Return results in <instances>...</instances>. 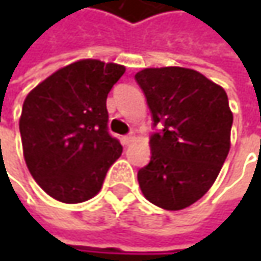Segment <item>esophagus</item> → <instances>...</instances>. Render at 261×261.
Listing matches in <instances>:
<instances>
[{
    "mask_svg": "<svg viewBox=\"0 0 261 261\" xmlns=\"http://www.w3.org/2000/svg\"><path fill=\"white\" fill-rule=\"evenodd\" d=\"M133 140H134V136H133V134H128V136H124V137H122V143H124V145H130Z\"/></svg>",
    "mask_w": 261,
    "mask_h": 261,
    "instance_id": "obj_1",
    "label": "esophagus"
}]
</instances>
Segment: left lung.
<instances>
[{"mask_svg": "<svg viewBox=\"0 0 261 261\" xmlns=\"http://www.w3.org/2000/svg\"><path fill=\"white\" fill-rule=\"evenodd\" d=\"M152 127L151 160L139 169L143 196L165 210H181L212 187L230 151L233 113L225 90L193 69L146 68L134 75Z\"/></svg>", "mask_w": 261, "mask_h": 261, "instance_id": "1", "label": "left lung"}]
</instances>
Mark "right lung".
I'll return each instance as SVG.
<instances>
[{
    "label": "right lung",
    "instance_id": "1",
    "mask_svg": "<svg viewBox=\"0 0 261 261\" xmlns=\"http://www.w3.org/2000/svg\"><path fill=\"white\" fill-rule=\"evenodd\" d=\"M125 68L101 60L71 63L27 95L19 131L27 168L54 199L93 198L122 146L107 122V95Z\"/></svg>",
    "mask_w": 261,
    "mask_h": 261
}]
</instances>
